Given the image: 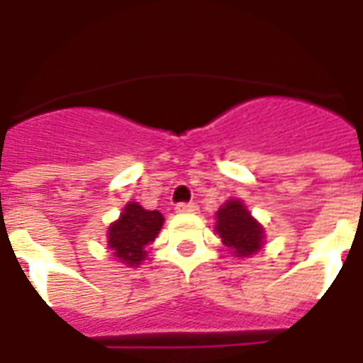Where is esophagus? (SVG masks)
<instances>
[{"label": "esophagus", "mask_w": 363, "mask_h": 363, "mask_svg": "<svg viewBox=\"0 0 363 363\" xmlns=\"http://www.w3.org/2000/svg\"><path fill=\"white\" fill-rule=\"evenodd\" d=\"M174 209H177V213H196V211H198V206H196L194 202H182Z\"/></svg>", "instance_id": "obj_1"}]
</instances>
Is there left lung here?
I'll list each match as a JSON object with an SVG mask.
<instances>
[{"instance_id":"1","label":"left lung","mask_w":363,"mask_h":363,"mask_svg":"<svg viewBox=\"0 0 363 363\" xmlns=\"http://www.w3.org/2000/svg\"><path fill=\"white\" fill-rule=\"evenodd\" d=\"M216 233L238 257H248L264 246V227L240 200H229L217 211Z\"/></svg>"}]
</instances>
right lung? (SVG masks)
Returning <instances> with one entry per match:
<instances>
[{"instance_id": "add662e5", "label": "right lung", "mask_w": 363, "mask_h": 363, "mask_svg": "<svg viewBox=\"0 0 363 363\" xmlns=\"http://www.w3.org/2000/svg\"><path fill=\"white\" fill-rule=\"evenodd\" d=\"M163 225V216L157 209L147 211L138 202L125 206L123 213L109 225L107 244L113 256L127 265H140L146 259V246L154 242Z\"/></svg>"}]
</instances>
